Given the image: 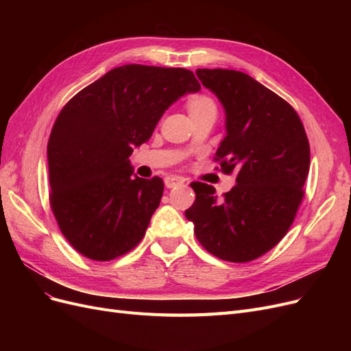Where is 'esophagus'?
<instances>
[{
    "label": "esophagus",
    "mask_w": 351,
    "mask_h": 351,
    "mask_svg": "<svg viewBox=\"0 0 351 351\" xmlns=\"http://www.w3.org/2000/svg\"><path fill=\"white\" fill-rule=\"evenodd\" d=\"M184 182L186 180L183 177H176V176H168L164 180V183L168 189H173L176 186H182V184H184Z\"/></svg>",
    "instance_id": "obj_1"
}]
</instances>
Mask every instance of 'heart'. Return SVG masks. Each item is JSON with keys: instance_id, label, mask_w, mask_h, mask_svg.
<instances>
[{"instance_id": "b5f03b06", "label": "heart", "mask_w": 351, "mask_h": 351, "mask_svg": "<svg viewBox=\"0 0 351 351\" xmlns=\"http://www.w3.org/2000/svg\"><path fill=\"white\" fill-rule=\"evenodd\" d=\"M215 107L214 102H212L209 98L206 97H195L189 101V111L190 114L202 111V110H206V108H212Z\"/></svg>"}]
</instances>
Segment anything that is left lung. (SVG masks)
<instances>
[{
    "label": "left lung",
    "mask_w": 351,
    "mask_h": 351,
    "mask_svg": "<svg viewBox=\"0 0 351 351\" xmlns=\"http://www.w3.org/2000/svg\"><path fill=\"white\" fill-rule=\"evenodd\" d=\"M196 76L224 107L227 134L215 161L237 178L224 199L209 184H190L196 200L186 218L214 256L249 262L277 246L293 224L309 173V141L291 105L249 74L197 69Z\"/></svg>",
    "instance_id": "8db88e82"
}]
</instances>
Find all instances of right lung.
<instances>
[{"instance_id":"obj_1","label":"right lung","mask_w":351,"mask_h":351,"mask_svg":"<svg viewBox=\"0 0 351 351\" xmlns=\"http://www.w3.org/2000/svg\"><path fill=\"white\" fill-rule=\"evenodd\" d=\"M199 90L190 70L127 64L61 110L47 149L49 200L61 232L83 256L111 261L143 239L164 182L133 174L129 156L176 101Z\"/></svg>"}]
</instances>
